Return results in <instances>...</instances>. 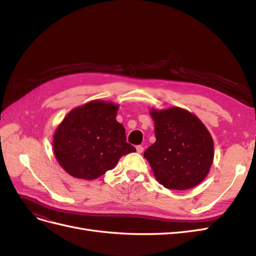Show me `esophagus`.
Listing matches in <instances>:
<instances>
[{
    "label": "esophagus",
    "instance_id": "1",
    "mask_svg": "<svg viewBox=\"0 0 256 256\" xmlns=\"http://www.w3.org/2000/svg\"><path fill=\"white\" fill-rule=\"evenodd\" d=\"M136 152H138V154H142V152H144V147H143L142 145H138V146L136 147Z\"/></svg>",
    "mask_w": 256,
    "mask_h": 256
}]
</instances>
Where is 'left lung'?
Returning a JSON list of instances; mask_svg holds the SVG:
<instances>
[{"label":"left lung","instance_id":"1","mask_svg":"<svg viewBox=\"0 0 256 256\" xmlns=\"http://www.w3.org/2000/svg\"><path fill=\"white\" fill-rule=\"evenodd\" d=\"M156 142L144 152L154 176L166 189L187 190L202 182L214 161V141L200 120L173 106L150 109Z\"/></svg>","mask_w":256,"mask_h":256}]
</instances>
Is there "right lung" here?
Masks as SVG:
<instances>
[{
	"instance_id": "right-lung-1",
	"label": "right lung",
	"mask_w": 256,
	"mask_h": 256,
	"mask_svg": "<svg viewBox=\"0 0 256 256\" xmlns=\"http://www.w3.org/2000/svg\"><path fill=\"white\" fill-rule=\"evenodd\" d=\"M118 104L104 100L74 108L56 128L53 150L60 166L76 178L92 180L136 152L126 142V131L116 120Z\"/></svg>"
}]
</instances>
